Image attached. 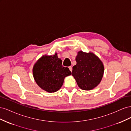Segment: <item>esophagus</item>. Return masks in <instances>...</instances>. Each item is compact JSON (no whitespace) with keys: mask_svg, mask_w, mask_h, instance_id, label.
<instances>
[{"mask_svg":"<svg viewBox=\"0 0 131 131\" xmlns=\"http://www.w3.org/2000/svg\"><path fill=\"white\" fill-rule=\"evenodd\" d=\"M69 70L71 71V72H72V66L69 67Z\"/></svg>","mask_w":131,"mask_h":131,"instance_id":"34e87169","label":"esophagus"}]
</instances>
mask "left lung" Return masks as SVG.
Listing matches in <instances>:
<instances>
[{"mask_svg":"<svg viewBox=\"0 0 131 131\" xmlns=\"http://www.w3.org/2000/svg\"><path fill=\"white\" fill-rule=\"evenodd\" d=\"M72 75L81 90L93 89L101 81L104 74V66L101 59L93 53L80 51L75 58Z\"/></svg>","mask_w":131,"mask_h":131,"instance_id":"obj_1","label":"left lung"}]
</instances>
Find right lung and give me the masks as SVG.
<instances>
[{"instance_id":"1","label":"right lung","mask_w":131,"mask_h":131,"mask_svg":"<svg viewBox=\"0 0 131 131\" xmlns=\"http://www.w3.org/2000/svg\"><path fill=\"white\" fill-rule=\"evenodd\" d=\"M57 53L42 56L33 68V77L41 89L49 93L55 92L62 87L64 78L72 74L69 68L63 67Z\"/></svg>"}]
</instances>
